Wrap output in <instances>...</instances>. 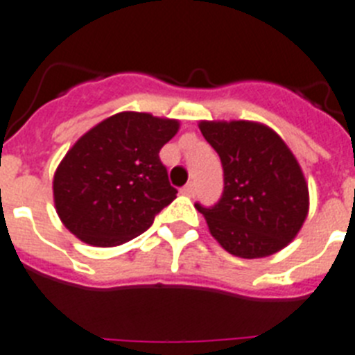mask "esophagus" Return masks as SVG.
<instances>
[{"label":"esophagus","instance_id":"obj_1","mask_svg":"<svg viewBox=\"0 0 355 355\" xmlns=\"http://www.w3.org/2000/svg\"><path fill=\"white\" fill-rule=\"evenodd\" d=\"M193 192H196V187H193V183L184 184L183 189H181V193H183V196H189V198H192Z\"/></svg>","mask_w":355,"mask_h":355}]
</instances>
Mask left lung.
<instances>
[{"label": "left lung", "mask_w": 355, "mask_h": 355, "mask_svg": "<svg viewBox=\"0 0 355 355\" xmlns=\"http://www.w3.org/2000/svg\"><path fill=\"white\" fill-rule=\"evenodd\" d=\"M219 154L224 192L211 208L196 205L211 237L241 259L284 250L304 226L309 189L302 166L271 127L250 120L199 122Z\"/></svg>", "instance_id": "left-lung-1"}]
</instances>
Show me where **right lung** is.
Wrapping results in <instances>:
<instances>
[{"label":"right lung","mask_w":355,"mask_h":355,"mask_svg":"<svg viewBox=\"0 0 355 355\" xmlns=\"http://www.w3.org/2000/svg\"><path fill=\"white\" fill-rule=\"evenodd\" d=\"M180 122L122 111L69 148L53 175V202L66 228L89 246L113 248L150 228L178 190L159 150Z\"/></svg>","instance_id":"obj_1"}]
</instances>
